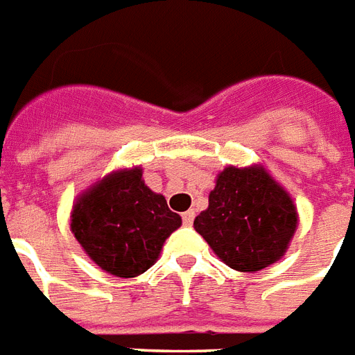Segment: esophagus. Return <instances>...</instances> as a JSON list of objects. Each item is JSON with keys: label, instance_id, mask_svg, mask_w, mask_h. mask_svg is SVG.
<instances>
[{"label": "esophagus", "instance_id": "esophagus-1", "mask_svg": "<svg viewBox=\"0 0 355 355\" xmlns=\"http://www.w3.org/2000/svg\"><path fill=\"white\" fill-rule=\"evenodd\" d=\"M194 218H196L194 210H187V212L183 214V225L190 227V225L194 223Z\"/></svg>", "mask_w": 355, "mask_h": 355}]
</instances>
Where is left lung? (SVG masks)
Wrapping results in <instances>:
<instances>
[{
    "instance_id": "1",
    "label": "left lung",
    "mask_w": 355,
    "mask_h": 355,
    "mask_svg": "<svg viewBox=\"0 0 355 355\" xmlns=\"http://www.w3.org/2000/svg\"><path fill=\"white\" fill-rule=\"evenodd\" d=\"M194 228L225 265L257 272L285 256L297 228V210L263 166H227Z\"/></svg>"
}]
</instances>
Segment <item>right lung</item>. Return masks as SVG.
I'll list each match as a JSON object with an SVG mask.
<instances>
[{"label": "right lung", "mask_w": 355, "mask_h": 355, "mask_svg": "<svg viewBox=\"0 0 355 355\" xmlns=\"http://www.w3.org/2000/svg\"><path fill=\"white\" fill-rule=\"evenodd\" d=\"M139 166L112 172L79 196L70 230L101 270L136 277L159 257L161 247L181 227L180 214L152 192Z\"/></svg>", "instance_id": "obj_1"}]
</instances>
